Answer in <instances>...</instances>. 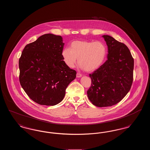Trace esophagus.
<instances>
[{
	"instance_id": "esophagus-1",
	"label": "esophagus",
	"mask_w": 150,
	"mask_h": 150,
	"mask_svg": "<svg viewBox=\"0 0 150 150\" xmlns=\"http://www.w3.org/2000/svg\"><path fill=\"white\" fill-rule=\"evenodd\" d=\"M81 76H82V75H81V74L80 73L77 72V74H76V77H77V78H80Z\"/></svg>"
}]
</instances>
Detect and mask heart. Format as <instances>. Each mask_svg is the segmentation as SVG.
I'll return each mask as SVG.
<instances>
[{
  "label": "heart",
  "mask_w": 150,
  "mask_h": 150,
  "mask_svg": "<svg viewBox=\"0 0 150 150\" xmlns=\"http://www.w3.org/2000/svg\"><path fill=\"white\" fill-rule=\"evenodd\" d=\"M107 48L102 42L74 41L70 48H65L62 56L65 64L74 67L78 58L80 67L88 72L97 70L104 63L107 56Z\"/></svg>",
  "instance_id": "b5f03b06"
}]
</instances>
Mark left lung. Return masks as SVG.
I'll return each mask as SVG.
<instances>
[{
	"label": "left lung",
	"instance_id": "8db88e82",
	"mask_svg": "<svg viewBox=\"0 0 150 150\" xmlns=\"http://www.w3.org/2000/svg\"><path fill=\"white\" fill-rule=\"evenodd\" d=\"M108 47L107 60L89 74V100L98 107L112 106L124 98L133 80L134 59L127 46L109 35H103Z\"/></svg>",
	"mask_w": 150,
	"mask_h": 150
}]
</instances>
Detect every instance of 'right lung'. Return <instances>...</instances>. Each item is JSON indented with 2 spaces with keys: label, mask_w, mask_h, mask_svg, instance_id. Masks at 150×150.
<instances>
[{
  "label": "right lung",
  "mask_w": 150,
  "mask_h": 150,
  "mask_svg": "<svg viewBox=\"0 0 150 150\" xmlns=\"http://www.w3.org/2000/svg\"><path fill=\"white\" fill-rule=\"evenodd\" d=\"M64 43L59 35L47 34L27 44L19 59L22 88L35 102L54 106L64 98L66 89L76 71L65 64Z\"/></svg>",
  "instance_id": "obj_1"
}]
</instances>
